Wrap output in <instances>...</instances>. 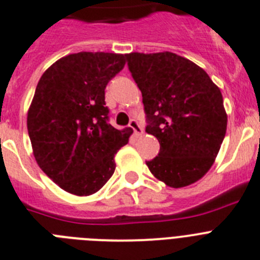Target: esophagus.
<instances>
[{"label": "esophagus", "mask_w": 260, "mask_h": 260, "mask_svg": "<svg viewBox=\"0 0 260 260\" xmlns=\"http://www.w3.org/2000/svg\"><path fill=\"white\" fill-rule=\"evenodd\" d=\"M129 127L132 128L135 135H142V133H144V128L138 124V122L137 120H135V119H132V120L129 122Z\"/></svg>", "instance_id": "obj_1"}]
</instances>
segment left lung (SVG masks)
Listing matches in <instances>:
<instances>
[{
	"label": "left lung",
	"mask_w": 260,
	"mask_h": 260,
	"mask_svg": "<svg viewBox=\"0 0 260 260\" xmlns=\"http://www.w3.org/2000/svg\"><path fill=\"white\" fill-rule=\"evenodd\" d=\"M125 59L142 93L146 132L160 144L146 166L169 187L195 183L212 168L227 129L220 89L177 53L132 52Z\"/></svg>",
	"instance_id": "1"
}]
</instances>
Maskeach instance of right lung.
Wrapping results in <instances>:
<instances>
[{
    "label": "right lung",
    "mask_w": 260,
    "mask_h": 260,
    "mask_svg": "<svg viewBox=\"0 0 260 260\" xmlns=\"http://www.w3.org/2000/svg\"><path fill=\"white\" fill-rule=\"evenodd\" d=\"M125 55L78 52L42 74L26 127L40 168L77 196L97 192L115 171L114 156L133 131L109 124L105 88L124 68Z\"/></svg>",
    "instance_id": "1"
}]
</instances>
